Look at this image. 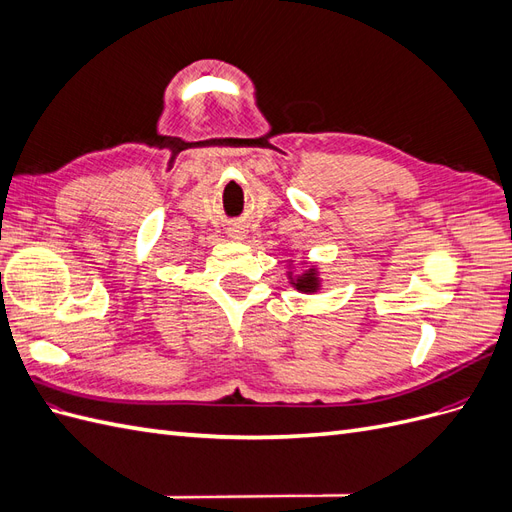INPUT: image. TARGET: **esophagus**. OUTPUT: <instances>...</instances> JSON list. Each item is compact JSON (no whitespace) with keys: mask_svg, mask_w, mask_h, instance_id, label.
Returning a JSON list of instances; mask_svg holds the SVG:
<instances>
[{"mask_svg":"<svg viewBox=\"0 0 512 512\" xmlns=\"http://www.w3.org/2000/svg\"><path fill=\"white\" fill-rule=\"evenodd\" d=\"M232 237H235V239H241V237H243V232H239V230H237L235 235H232Z\"/></svg>","mask_w":512,"mask_h":512,"instance_id":"1","label":"esophagus"}]
</instances>
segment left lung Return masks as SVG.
<instances>
[{
    "instance_id": "1",
    "label": "left lung",
    "mask_w": 512,
    "mask_h": 512,
    "mask_svg": "<svg viewBox=\"0 0 512 512\" xmlns=\"http://www.w3.org/2000/svg\"><path fill=\"white\" fill-rule=\"evenodd\" d=\"M316 288H318V280H316L314 271H307L305 277H299V280H297V290L312 292V290H316Z\"/></svg>"
}]
</instances>
